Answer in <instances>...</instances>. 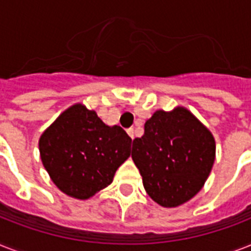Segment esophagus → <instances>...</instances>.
Listing matches in <instances>:
<instances>
[{
  "label": "esophagus",
  "instance_id": "esophagus-1",
  "mask_svg": "<svg viewBox=\"0 0 251 251\" xmlns=\"http://www.w3.org/2000/svg\"><path fill=\"white\" fill-rule=\"evenodd\" d=\"M127 134H129L131 139H134V129H133V127H130V129H127Z\"/></svg>",
  "mask_w": 251,
  "mask_h": 251
}]
</instances>
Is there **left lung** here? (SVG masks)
<instances>
[{
  "label": "left lung",
  "mask_w": 251,
  "mask_h": 251,
  "mask_svg": "<svg viewBox=\"0 0 251 251\" xmlns=\"http://www.w3.org/2000/svg\"><path fill=\"white\" fill-rule=\"evenodd\" d=\"M215 139L183 106L156 110L145 134L133 141L131 157L147 194L163 207L190 201L203 187L215 161Z\"/></svg>",
  "instance_id": "1"
}]
</instances>
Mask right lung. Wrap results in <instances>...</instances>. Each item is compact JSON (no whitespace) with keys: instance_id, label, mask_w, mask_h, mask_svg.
Segmentation results:
<instances>
[{"instance_id":"add662e5","label":"right lung","mask_w":251,"mask_h":251,"mask_svg":"<svg viewBox=\"0 0 251 251\" xmlns=\"http://www.w3.org/2000/svg\"><path fill=\"white\" fill-rule=\"evenodd\" d=\"M130 147L125 130L105 125L83 104L62 112L39 141L41 161L54 185L83 201L112 183Z\"/></svg>"}]
</instances>
